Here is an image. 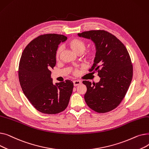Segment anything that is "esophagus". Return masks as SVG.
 Wrapping results in <instances>:
<instances>
[{
	"mask_svg": "<svg viewBox=\"0 0 149 149\" xmlns=\"http://www.w3.org/2000/svg\"><path fill=\"white\" fill-rule=\"evenodd\" d=\"M73 83H74V85L75 86H77L79 85V84H80L81 83V82L80 81H79V80H75V81H73Z\"/></svg>",
	"mask_w": 149,
	"mask_h": 149,
	"instance_id": "esophagus-1",
	"label": "esophagus"
}]
</instances>
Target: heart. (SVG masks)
Here are the masks:
<instances>
[{
  "label": "heart",
  "instance_id": "obj_1",
  "mask_svg": "<svg viewBox=\"0 0 149 149\" xmlns=\"http://www.w3.org/2000/svg\"><path fill=\"white\" fill-rule=\"evenodd\" d=\"M68 46L74 52H75L77 54H81L83 53V57L84 59L88 62L92 61L95 60L97 56V50L95 48H91L88 49L87 50H85L86 48V43L85 41L81 40L80 38H74L69 40L67 43ZM62 51L61 46H58L56 51V58L57 60H59L60 55ZM74 74H77V70L75 69L73 71Z\"/></svg>",
  "mask_w": 149,
  "mask_h": 149
}]
</instances>
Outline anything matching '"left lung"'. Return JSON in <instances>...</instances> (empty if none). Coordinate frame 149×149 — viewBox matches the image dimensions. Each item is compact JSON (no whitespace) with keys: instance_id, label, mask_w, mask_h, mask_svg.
<instances>
[{"instance_id":"1","label":"left lung","mask_w":149,"mask_h":149,"mask_svg":"<svg viewBox=\"0 0 149 149\" xmlns=\"http://www.w3.org/2000/svg\"><path fill=\"white\" fill-rule=\"evenodd\" d=\"M78 36L95 43L97 56L89 71L98 72V83L84 80L87 105L98 113H106L118 106L126 95L132 80L133 66L124 44L104 30H91Z\"/></svg>"}]
</instances>
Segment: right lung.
<instances>
[{"label":"right lung","mask_w":149,"mask_h":149,"mask_svg":"<svg viewBox=\"0 0 149 149\" xmlns=\"http://www.w3.org/2000/svg\"><path fill=\"white\" fill-rule=\"evenodd\" d=\"M66 39L57 34L39 36L26 46L20 60L18 73L22 89L31 104L43 113L65 111L72 93V81L67 80L54 84L51 77L58 45Z\"/></svg>","instance_id":"obj_1"}]
</instances>
